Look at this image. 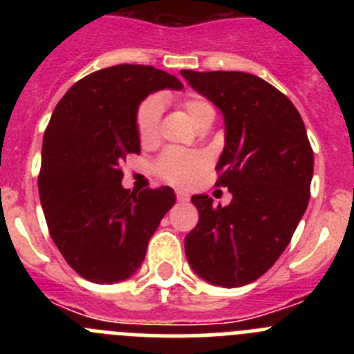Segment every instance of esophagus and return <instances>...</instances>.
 Returning <instances> with one entry per match:
<instances>
[{
  "label": "esophagus",
  "mask_w": 354,
  "mask_h": 354,
  "mask_svg": "<svg viewBox=\"0 0 354 354\" xmlns=\"http://www.w3.org/2000/svg\"><path fill=\"white\" fill-rule=\"evenodd\" d=\"M175 195H177V200H179V202H186V200L189 198V195H187L186 192H183V189H177Z\"/></svg>",
  "instance_id": "34e87169"
}]
</instances>
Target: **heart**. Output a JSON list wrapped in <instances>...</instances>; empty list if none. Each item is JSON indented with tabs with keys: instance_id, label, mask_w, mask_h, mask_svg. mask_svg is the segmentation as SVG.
<instances>
[{
	"instance_id": "heart-1",
	"label": "heart",
	"mask_w": 354,
	"mask_h": 354,
	"mask_svg": "<svg viewBox=\"0 0 354 354\" xmlns=\"http://www.w3.org/2000/svg\"><path fill=\"white\" fill-rule=\"evenodd\" d=\"M179 106L195 126H200L209 118H214V108L202 97L187 95L180 99ZM161 111L162 104L158 99H147L140 106L136 124H138V136L142 143H150L158 138ZM205 167H207V158L202 152H184L175 149L167 150L156 165L162 179L179 186H189L195 183Z\"/></svg>"
}]
</instances>
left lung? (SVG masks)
Here are the masks:
<instances>
[{"mask_svg": "<svg viewBox=\"0 0 354 354\" xmlns=\"http://www.w3.org/2000/svg\"><path fill=\"white\" fill-rule=\"evenodd\" d=\"M180 74L223 113L216 186L232 193L225 207L192 196L198 223L184 239L186 259L212 286H246L277 262L305 214L314 152L298 109L268 81L236 71Z\"/></svg>", "mask_w": 354, "mask_h": 354, "instance_id": "left-lung-1", "label": "left lung"}]
</instances>
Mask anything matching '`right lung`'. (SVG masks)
<instances>
[{"label": "right lung", "instance_id": "right-lung-1", "mask_svg": "<svg viewBox=\"0 0 354 354\" xmlns=\"http://www.w3.org/2000/svg\"><path fill=\"white\" fill-rule=\"evenodd\" d=\"M183 83L150 65L122 64L72 84L44 133L39 195L49 234L72 270L93 283L138 271L171 187H122L120 162L140 154L136 115L145 97Z\"/></svg>", "mask_w": 354, "mask_h": 354}]
</instances>
